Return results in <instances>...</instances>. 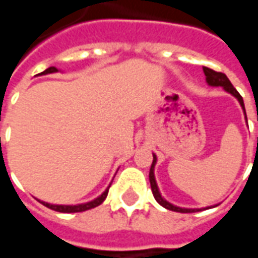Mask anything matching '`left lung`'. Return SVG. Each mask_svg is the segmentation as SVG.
Instances as JSON below:
<instances>
[{"label":"left lung","instance_id":"left-lung-1","mask_svg":"<svg viewBox=\"0 0 258 258\" xmlns=\"http://www.w3.org/2000/svg\"><path fill=\"white\" fill-rule=\"evenodd\" d=\"M203 72H205L206 76V81H207V84L211 85V87H222L224 90L229 92V94H232L236 99L240 103V106L243 109L244 116H246V110H244V103H243V98L240 96L238 91L233 88V85L231 84V81L228 80V77L221 72H214V70H211L209 68H203ZM247 120V117H246ZM258 120V116H257ZM257 146H258V138H257ZM155 164H156V155H153V162H152L151 166V171H149V181H151V188L152 192H153V196H155V199L160 206H163L164 209H167V210L171 211H178V213H195V211H199L200 209H182V207H177V206L171 205V203H168L167 200H164L162 198V195L159 192V188H157L156 184V179H155V173H153V170H155Z\"/></svg>","mask_w":258,"mask_h":258}]
</instances>
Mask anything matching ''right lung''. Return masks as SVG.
Here are the masks:
<instances>
[{
    "mask_svg": "<svg viewBox=\"0 0 258 258\" xmlns=\"http://www.w3.org/2000/svg\"><path fill=\"white\" fill-rule=\"evenodd\" d=\"M55 72H58V69L56 68H48L47 70H44L41 74H49V73H55ZM109 188L110 186H107V189L103 192V194L99 196V198H96V199L91 200L88 203H84V205H76V206H63V205H49V203H45V202H41L42 205L48 207V209H51V210L59 211V213H81V211L85 210H91V209H94L96 206H99L103 202V200L106 199L107 192H109Z\"/></svg>",
    "mask_w": 258,
    "mask_h": 258,
    "instance_id": "obj_1",
    "label": "right lung"
}]
</instances>
